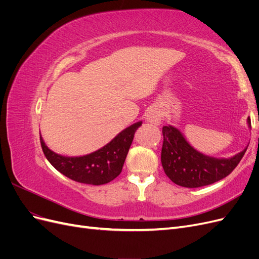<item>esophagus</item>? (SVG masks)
<instances>
[{
  "label": "esophagus",
  "instance_id": "1",
  "mask_svg": "<svg viewBox=\"0 0 259 259\" xmlns=\"http://www.w3.org/2000/svg\"><path fill=\"white\" fill-rule=\"evenodd\" d=\"M162 120V112L159 108H150L147 112V121L151 124L158 125Z\"/></svg>",
  "mask_w": 259,
  "mask_h": 259
}]
</instances>
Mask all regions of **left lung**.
Here are the masks:
<instances>
[{
  "label": "left lung",
  "instance_id": "1",
  "mask_svg": "<svg viewBox=\"0 0 259 259\" xmlns=\"http://www.w3.org/2000/svg\"><path fill=\"white\" fill-rule=\"evenodd\" d=\"M250 126V120L247 119ZM161 162L166 176L178 186L198 188L214 184L228 176L237 167L247 147L229 159H217L195 150L180 131L163 126Z\"/></svg>",
  "mask_w": 259,
  "mask_h": 259
}]
</instances>
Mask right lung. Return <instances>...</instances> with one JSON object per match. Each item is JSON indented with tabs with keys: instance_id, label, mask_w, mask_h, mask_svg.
<instances>
[{
	"instance_id": "add662e5",
	"label": "right lung",
	"mask_w": 259,
	"mask_h": 259,
	"mask_svg": "<svg viewBox=\"0 0 259 259\" xmlns=\"http://www.w3.org/2000/svg\"><path fill=\"white\" fill-rule=\"evenodd\" d=\"M142 125L137 122L123 130L110 143L99 150L82 156H64L55 153L40 136L42 150L46 159L61 174L77 183L99 186L121 174L135 132Z\"/></svg>"
}]
</instances>
